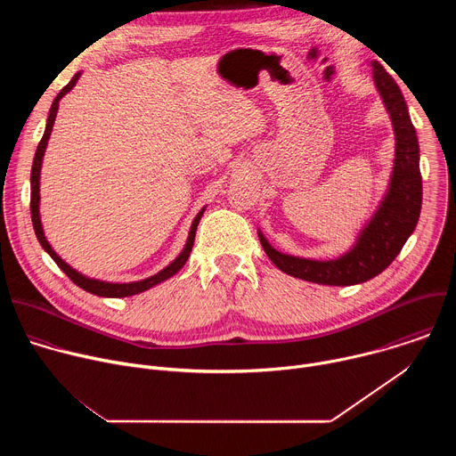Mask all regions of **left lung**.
I'll list each match as a JSON object with an SVG mask.
<instances>
[{
  "label": "left lung",
  "instance_id": "8db88e82",
  "mask_svg": "<svg viewBox=\"0 0 456 456\" xmlns=\"http://www.w3.org/2000/svg\"><path fill=\"white\" fill-rule=\"evenodd\" d=\"M373 81L389 113L395 132V162L386 197L371 220L357 236L355 245L338 259L317 262L276 250L257 231L271 262L289 276L319 283L348 287L364 283L394 262L417 227L422 208V176L419 141L404 97L382 64L373 61Z\"/></svg>",
  "mask_w": 456,
  "mask_h": 456
}]
</instances>
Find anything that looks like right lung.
I'll list each match as a JSON object with an SVG mask.
<instances>
[{
    "label": "right lung",
    "mask_w": 456,
    "mask_h": 456,
    "mask_svg": "<svg viewBox=\"0 0 456 456\" xmlns=\"http://www.w3.org/2000/svg\"><path fill=\"white\" fill-rule=\"evenodd\" d=\"M81 77V72L76 74L72 77V81L64 86L57 97L53 99L52 102V108H50V113H48V118H46V127H45V134H43V139L39 141L37 144V150H36V157H34V162H32V171H30V216H32V225H34V231H36V236L41 243V247L52 256L53 262L57 264V267L67 274L77 287H81L83 290L90 292V294H95V296H101V297H127V296H135V294H141L155 285H159L160 281H166L167 278L175 276L187 262V257L192 250V243H194V234H197V227H199V222L204 215L206 209H202L197 218L192 220V225H191V231H189V236H187V241H185V247L183 250L178 254V257L175 259L173 264H169L164 271H160L159 274L151 276V278H146L142 281H132V283H108V281H99V280H92V278H86L83 276L81 273L74 271L69 264H64L62 259L55 254V250L52 248V245L48 243V240L45 238V232H43V225H41V218H39V173H41V164H43V157H45V150H46V144H48V139H50V134H52V127H53V120H55V115H57V110H59V101L67 95L74 86L76 83L79 81Z\"/></svg>",
    "instance_id": "right-lung-1"
}]
</instances>
